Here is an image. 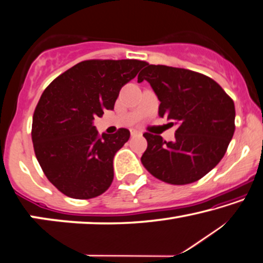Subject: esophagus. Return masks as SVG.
Listing matches in <instances>:
<instances>
[{"instance_id":"obj_1","label":"esophagus","mask_w":263,"mask_h":263,"mask_svg":"<svg viewBox=\"0 0 263 263\" xmlns=\"http://www.w3.org/2000/svg\"><path fill=\"white\" fill-rule=\"evenodd\" d=\"M130 132H131V136H132V137H136V136H142V132L138 131V130H135V128H132V130H131Z\"/></svg>"}]
</instances>
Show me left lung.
Segmentation results:
<instances>
[{
	"mask_svg": "<svg viewBox=\"0 0 263 263\" xmlns=\"http://www.w3.org/2000/svg\"><path fill=\"white\" fill-rule=\"evenodd\" d=\"M146 80L160 101L159 116L178 125L174 142L144 133L143 165L160 181L184 185L205 176L224 156L235 131V105L211 78L194 70L145 65ZM170 123V124H174Z\"/></svg>",
	"mask_w": 263,
	"mask_h": 263,
	"instance_id": "1",
	"label": "left lung"
}]
</instances>
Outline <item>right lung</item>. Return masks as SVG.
<instances>
[{"instance_id": "obj_1", "label": "right lung", "mask_w": 263, "mask_h": 263, "mask_svg": "<svg viewBox=\"0 0 263 263\" xmlns=\"http://www.w3.org/2000/svg\"><path fill=\"white\" fill-rule=\"evenodd\" d=\"M145 61L87 60L47 87L33 116L35 156L48 181L77 199L97 197L113 181V158L130 138L127 128L98 135L93 121L115 108L124 85Z\"/></svg>"}]
</instances>
